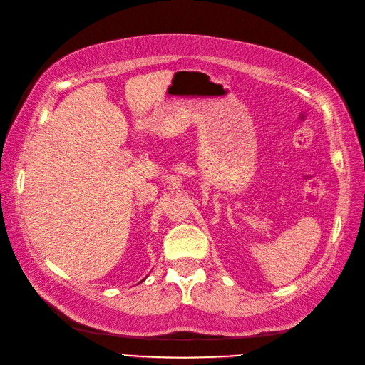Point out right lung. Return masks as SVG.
I'll return each instance as SVG.
<instances>
[{"label":"right lung","instance_id":"1","mask_svg":"<svg viewBox=\"0 0 365 365\" xmlns=\"http://www.w3.org/2000/svg\"><path fill=\"white\" fill-rule=\"evenodd\" d=\"M143 280H145V279H143Z\"/></svg>","mask_w":365,"mask_h":365}]
</instances>
